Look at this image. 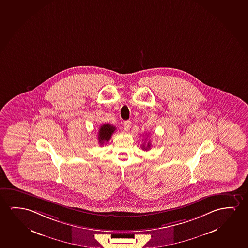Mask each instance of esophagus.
Instances as JSON below:
<instances>
[{"label":"esophagus","instance_id":"1","mask_svg":"<svg viewBox=\"0 0 248 248\" xmlns=\"http://www.w3.org/2000/svg\"><path fill=\"white\" fill-rule=\"evenodd\" d=\"M123 126H124L126 131H128L131 128V122L130 121H125L123 122Z\"/></svg>","mask_w":248,"mask_h":248}]
</instances>
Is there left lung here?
Returning <instances> with one entry per match:
<instances>
[{
	"label": "left lung",
	"instance_id": "8db88e82",
	"mask_svg": "<svg viewBox=\"0 0 248 248\" xmlns=\"http://www.w3.org/2000/svg\"><path fill=\"white\" fill-rule=\"evenodd\" d=\"M142 149H143L144 150H149L150 149V143L149 142L148 144H147L146 147L144 146V144H143V147H142Z\"/></svg>",
	"mask_w": 248,
	"mask_h": 248
}]
</instances>
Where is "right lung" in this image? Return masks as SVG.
<instances>
[{"instance_id":"right-lung-1","label":"right lung","mask_w":248,"mask_h":248,"mask_svg":"<svg viewBox=\"0 0 248 248\" xmlns=\"http://www.w3.org/2000/svg\"><path fill=\"white\" fill-rule=\"evenodd\" d=\"M116 128L115 126H112L110 124H104L100 126V128L98 130V142L100 143V145H103L104 143L108 142V140H110L112 134L115 133Z\"/></svg>"}]
</instances>
